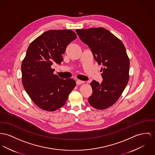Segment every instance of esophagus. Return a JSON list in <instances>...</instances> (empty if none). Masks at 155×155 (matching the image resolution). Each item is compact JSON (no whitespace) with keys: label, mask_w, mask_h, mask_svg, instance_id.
<instances>
[{"label":"esophagus","mask_w":155,"mask_h":155,"mask_svg":"<svg viewBox=\"0 0 155 155\" xmlns=\"http://www.w3.org/2000/svg\"><path fill=\"white\" fill-rule=\"evenodd\" d=\"M84 83V82L83 81H81V80H77V81H76L77 85H80V84H83Z\"/></svg>","instance_id":"esophagus-1"}]
</instances>
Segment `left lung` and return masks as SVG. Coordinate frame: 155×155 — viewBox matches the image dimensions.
<instances>
[{"label":"left lung","mask_w":155,"mask_h":155,"mask_svg":"<svg viewBox=\"0 0 155 155\" xmlns=\"http://www.w3.org/2000/svg\"><path fill=\"white\" fill-rule=\"evenodd\" d=\"M80 39L91 49L94 60L102 64L101 84L91 83L93 93L88 98L92 107L103 110L114 104L129 79L130 61L122 42L103 28L77 29Z\"/></svg>","instance_id":"obj_1"}]
</instances>
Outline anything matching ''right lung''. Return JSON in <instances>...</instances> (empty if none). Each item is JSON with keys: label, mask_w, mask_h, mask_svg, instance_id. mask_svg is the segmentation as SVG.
I'll return each mask as SVG.
<instances>
[{"label": "right lung", "mask_w": 155, "mask_h": 155, "mask_svg": "<svg viewBox=\"0 0 155 155\" xmlns=\"http://www.w3.org/2000/svg\"><path fill=\"white\" fill-rule=\"evenodd\" d=\"M77 38L71 30H49L36 38L26 51L21 65L22 82L38 107L52 111L62 107L76 85L72 78L54 74V62L61 64L67 45Z\"/></svg>", "instance_id": "add662e5"}]
</instances>
